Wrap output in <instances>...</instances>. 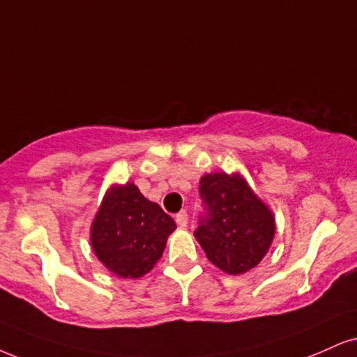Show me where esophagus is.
Segmentation results:
<instances>
[{"label": "esophagus", "mask_w": 357, "mask_h": 357, "mask_svg": "<svg viewBox=\"0 0 357 357\" xmlns=\"http://www.w3.org/2000/svg\"><path fill=\"white\" fill-rule=\"evenodd\" d=\"M175 222H177V225L180 228H185L187 227V222H188V215L185 210H182V212H178L175 215Z\"/></svg>", "instance_id": "34e87169"}]
</instances>
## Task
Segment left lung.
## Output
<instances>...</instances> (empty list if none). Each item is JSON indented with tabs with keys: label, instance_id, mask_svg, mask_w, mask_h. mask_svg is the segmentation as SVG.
<instances>
[{
	"label": "left lung",
	"instance_id": "obj_1",
	"mask_svg": "<svg viewBox=\"0 0 357 357\" xmlns=\"http://www.w3.org/2000/svg\"><path fill=\"white\" fill-rule=\"evenodd\" d=\"M200 195L208 215L193 235L206 258L228 275L253 270L275 238L276 223L270 206L240 172L205 174L200 178Z\"/></svg>",
	"mask_w": 357,
	"mask_h": 357
}]
</instances>
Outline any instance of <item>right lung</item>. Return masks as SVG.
I'll return each mask as SVG.
<instances>
[{
    "label": "right lung",
    "instance_id": "1",
    "mask_svg": "<svg viewBox=\"0 0 357 357\" xmlns=\"http://www.w3.org/2000/svg\"><path fill=\"white\" fill-rule=\"evenodd\" d=\"M175 228L174 218L145 199L134 182L112 183L92 220L89 238L109 271L135 280L157 265Z\"/></svg>",
    "mask_w": 357,
    "mask_h": 357
}]
</instances>
